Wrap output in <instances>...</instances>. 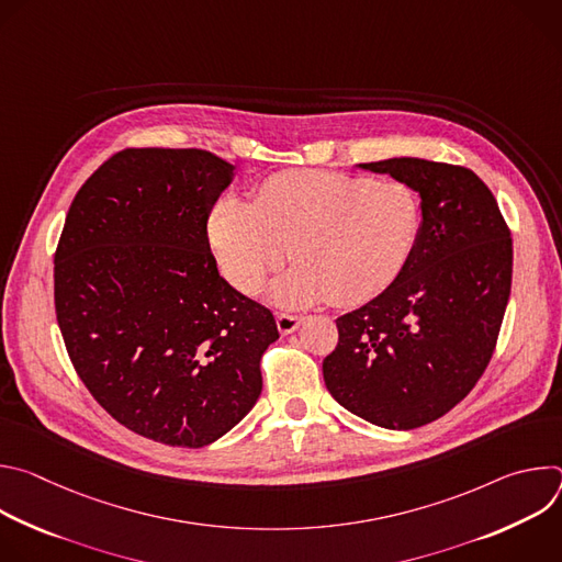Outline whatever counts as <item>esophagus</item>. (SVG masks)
<instances>
[{"instance_id":"obj_1","label":"esophagus","mask_w":562,"mask_h":562,"mask_svg":"<svg viewBox=\"0 0 562 562\" xmlns=\"http://www.w3.org/2000/svg\"><path fill=\"white\" fill-rule=\"evenodd\" d=\"M302 319L304 317H300V315H291V313H278L276 315V323H278V331L282 334V336H286V334H293L300 325H302Z\"/></svg>"}]
</instances>
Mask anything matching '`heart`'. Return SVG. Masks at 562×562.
Segmentation results:
<instances>
[{
  "label": "heart",
  "instance_id": "heart-1",
  "mask_svg": "<svg viewBox=\"0 0 562 562\" xmlns=\"http://www.w3.org/2000/svg\"><path fill=\"white\" fill-rule=\"evenodd\" d=\"M420 217L418 193L400 180L286 171L260 187L256 204L217 202L209 237L222 273L245 295H258L293 251L297 267L271 289L276 304L302 308L331 295L362 304L405 269Z\"/></svg>",
  "mask_w": 562,
  "mask_h": 562
}]
</instances>
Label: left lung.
Masks as SVG:
<instances>
[{"label":"left lung","instance_id":"left-lung-1","mask_svg":"<svg viewBox=\"0 0 562 562\" xmlns=\"http://www.w3.org/2000/svg\"><path fill=\"white\" fill-rule=\"evenodd\" d=\"M360 169L409 184L423 222L393 284L336 319L323 373L345 409L407 431L445 416L485 373L512 291V233L464 167L391 157Z\"/></svg>","mask_w":562,"mask_h":562}]
</instances>
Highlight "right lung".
<instances>
[{
	"label": "right lung",
	"mask_w": 562,
	"mask_h": 562,
	"mask_svg": "<svg viewBox=\"0 0 562 562\" xmlns=\"http://www.w3.org/2000/svg\"><path fill=\"white\" fill-rule=\"evenodd\" d=\"M235 167L200 148H124L77 191L55 251L68 358L126 429L198 449L258 403L273 313L235 291L206 222Z\"/></svg>",
	"instance_id": "obj_1"
}]
</instances>
